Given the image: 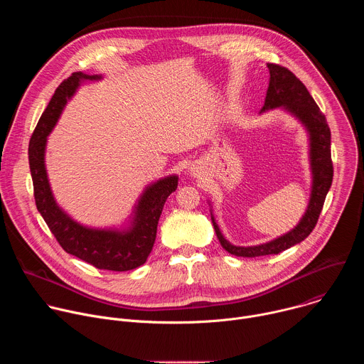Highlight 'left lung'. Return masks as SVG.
Listing matches in <instances>:
<instances>
[{"label": "left lung", "mask_w": 364, "mask_h": 364, "mask_svg": "<svg viewBox=\"0 0 364 364\" xmlns=\"http://www.w3.org/2000/svg\"><path fill=\"white\" fill-rule=\"evenodd\" d=\"M269 69V86L267 90L265 105L262 111L278 107H285L309 131L311 139V168H313V193H311L308 210L304 215L299 225L289 233L259 246L240 247L230 245L220 233L218 225L213 220L215 232L223 249L229 253L243 257H256L265 255H277L299 242L314 230L326 196L333 183V161H331V131L327 124L326 115L320 111L313 96L309 95L305 85L287 68L275 63H268Z\"/></svg>", "instance_id": "1"}]
</instances>
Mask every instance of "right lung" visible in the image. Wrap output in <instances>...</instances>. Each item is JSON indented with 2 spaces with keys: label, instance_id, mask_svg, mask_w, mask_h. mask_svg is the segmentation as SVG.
<instances>
[{
  "label": "right lung",
  "instance_id": "1",
  "mask_svg": "<svg viewBox=\"0 0 364 364\" xmlns=\"http://www.w3.org/2000/svg\"><path fill=\"white\" fill-rule=\"evenodd\" d=\"M82 79H99V76L75 72L65 79L51 96L47 108L40 117L28 144V164L33 178L34 200L50 232L53 233L65 252L82 259L97 269L114 272L131 271L141 267L154 246L157 226L167 197L176 191V176L152 184L141 197L135 223L129 232L86 229L73 222L56 204L50 191L44 168L46 138L58 122L68 97H70Z\"/></svg>",
  "mask_w": 364,
  "mask_h": 364
}]
</instances>
